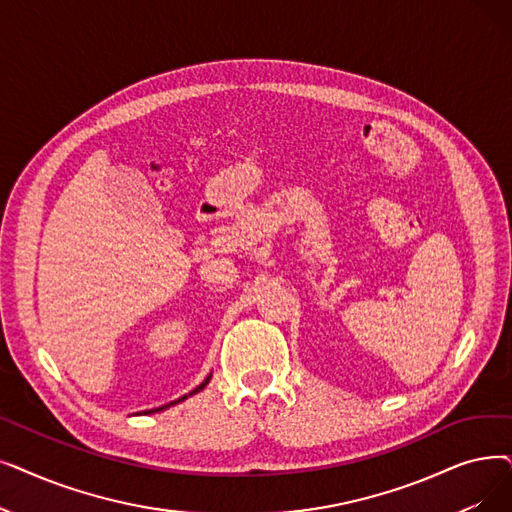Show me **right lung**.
<instances>
[{
    "label": "right lung",
    "mask_w": 512,
    "mask_h": 512,
    "mask_svg": "<svg viewBox=\"0 0 512 512\" xmlns=\"http://www.w3.org/2000/svg\"><path fill=\"white\" fill-rule=\"evenodd\" d=\"M209 381H211V374L207 376V379L201 383V385H198L196 389H192L188 395H184V397H180V399H175V402H171V404H165V406H161V408H154V410H146L144 414H148V412H161V410H165V408H169V406H175V404H180V402H184V399L186 397H190V395H194V393H198V391H203L207 385H209Z\"/></svg>",
    "instance_id": "obj_1"
}]
</instances>
